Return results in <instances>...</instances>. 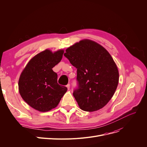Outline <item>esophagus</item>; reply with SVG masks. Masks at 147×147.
<instances>
[{
  "instance_id": "esophagus-1",
  "label": "esophagus",
  "mask_w": 147,
  "mask_h": 147,
  "mask_svg": "<svg viewBox=\"0 0 147 147\" xmlns=\"http://www.w3.org/2000/svg\"><path fill=\"white\" fill-rule=\"evenodd\" d=\"M66 86H67L68 90H69V88H70V85H69V84H68Z\"/></svg>"
}]
</instances>
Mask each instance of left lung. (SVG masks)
<instances>
[{"mask_svg":"<svg viewBox=\"0 0 147 147\" xmlns=\"http://www.w3.org/2000/svg\"><path fill=\"white\" fill-rule=\"evenodd\" d=\"M64 55L77 68L78 88L73 96L80 109L92 112L110 101L119 84V73L113 58L103 46L84 39L69 46Z\"/></svg>","mask_w":147,"mask_h":147,"instance_id":"left-lung-1","label":"left lung"}]
</instances>
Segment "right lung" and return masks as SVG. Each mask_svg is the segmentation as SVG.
I'll use <instances>...</instances> for the list:
<instances>
[{"mask_svg":"<svg viewBox=\"0 0 147 147\" xmlns=\"http://www.w3.org/2000/svg\"><path fill=\"white\" fill-rule=\"evenodd\" d=\"M64 51L52 52L46 49L31 59L18 81L19 92L33 109L46 112L55 108L67 90L57 83L58 76L52 70L61 61Z\"/></svg>","mask_w":147,"mask_h":147,"instance_id":"right-lung-1","label":"right lung"}]
</instances>
